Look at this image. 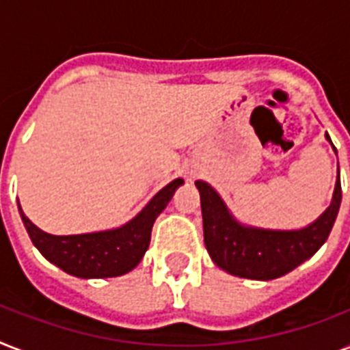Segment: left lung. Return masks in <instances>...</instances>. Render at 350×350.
<instances>
[{"instance_id": "8db88e82", "label": "left lung", "mask_w": 350, "mask_h": 350, "mask_svg": "<svg viewBox=\"0 0 350 350\" xmlns=\"http://www.w3.org/2000/svg\"><path fill=\"white\" fill-rule=\"evenodd\" d=\"M325 139L332 145L327 132ZM196 187L202 200L203 241L211 260L232 276L258 282L285 276L314 256L329 238L342 203L340 167L331 205L312 224L293 230L241 224L214 187L202 180L196 181Z\"/></svg>"}]
</instances>
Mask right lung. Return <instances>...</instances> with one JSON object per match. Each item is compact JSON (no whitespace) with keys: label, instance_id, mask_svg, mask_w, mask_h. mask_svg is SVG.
<instances>
[{"label":"right lung","instance_id":"1","mask_svg":"<svg viewBox=\"0 0 350 350\" xmlns=\"http://www.w3.org/2000/svg\"><path fill=\"white\" fill-rule=\"evenodd\" d=\"M183 185L176 178L152 196V200L139 213L116 229L98 230L87 234L56 236L36 227L18 202L19 216L29 232L32 243L46 260L59 267L70 276L94 280V278H116L131 272L143 260L150 243L152 225L163 208L174 196L176 189Z\"/></svg>","mask_w":350,"mask_h":350}]
</instances>
